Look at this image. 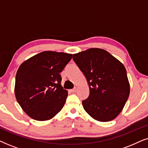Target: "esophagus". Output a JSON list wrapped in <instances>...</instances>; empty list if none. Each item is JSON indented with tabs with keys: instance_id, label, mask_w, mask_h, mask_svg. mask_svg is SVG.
Segmentation results:
<instances>
[{
	"instance_id": "esophagus-1",
	"label": "esophagus",
	"mask_w": 148,
	"mask_h": 148,
	"mask_svg": "<svg viewBox=\"0 0 148 148\" xmlns=\"http://www.w3.org/2000/svg\"><path fill=\"white\" fill-rule=\"evenodd\" d=\"M70 91H71V92H73V93H75V92L76 91H77V88H75L74 89H72V90H71Z\"/></svg>"
}]
</instances>
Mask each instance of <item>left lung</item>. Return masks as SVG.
Masks as SVG:
<instances>
[{"instance_id": "8db88e82", "label": "left lung", "mask_w": 148, "mask_h": 148, "mask_svg": "<svg viewBox=\"0 0 148 148\" xmlns=\"http://www.w3.org/2000/svg\"><path fill=\"white\" fill-rule=\"evenodd\" d=\"M73 59L89 84L90 95L82 101L84 110L100 122L114 120L123 110L130 93L125 66L101 48L74 54Z\"/></svg>"}]
</instances>
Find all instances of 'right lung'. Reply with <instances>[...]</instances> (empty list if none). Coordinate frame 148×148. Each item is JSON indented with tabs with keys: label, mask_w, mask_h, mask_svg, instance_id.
I'll return each mask as SVG.
<instances>
[{
	"label": "right lung",
	"mask_w": 148,
	"mask_h": 148,
	"mask_svg": "<svg viewBox=\"0 0 148 148\" xmlns=\"http://www.w3.org/2000/svg\"><path fill=\"white\" fill-rule=\"evenodd\" d=\"M72 55L44 51L19 66L15 77V98L32 119L50 120L63 108L68 91L60 84V73L71 60Z\"/></svg>",
	"instance_id": "obj_1"
}]
</instances>
